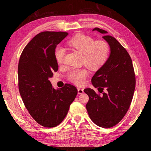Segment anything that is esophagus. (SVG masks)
I'll return each mask as SVG.
<instances>
[{"label": "esophagus", "mask_w": 151, "mask_h": 151, "mask_svg": "<svg viewBox=\"0 0 151 151\" xmlns=\"http://www.w3.org/2000/svg\"><path fill=\"white\" fill-rule=\"evenodd\" d=\"M77 92H78V94H82L84 93V89L81 88H77Z\"/></svg>", "instance_id": "obj_1"}]
</instances>
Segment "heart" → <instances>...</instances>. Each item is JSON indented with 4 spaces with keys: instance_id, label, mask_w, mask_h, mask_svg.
Segmentation results:
<instances>
[{
    "instance_id": "heart-1",
    "label": "heart",
    "mask_w": 151,
    "mask_h": 151,
    "mask_svg": "<svg viewBox=\"0 0 151 151\" xmlns=\"http://www.w3.org/2000/svg\"><path fill=\"white\" fill-rule=\"evenodd\" d=\"M68 46L83 53V62L92 70H98L108 60L109 55L108 44L104 41H96L93 38L83 34H77L68 40ZM65 53L64 48L58 46L55 49V57L58 63L63 62ZM88 75L85 68L72 70L68 78L77 85L84 83V79Z\"/></svg>"
}]
</instances>
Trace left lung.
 <instances>
[{"mask_svg": "<svg viewBox=\"0 0 151 151\" xmlns=\"http://www.w3.org/2000/svg\"><path fill=\"white\" fill-rule=\"evenodd\" d=\"M93 31L104 35L103 38L108 43L110 53L91 79L93 86L102 95L91 88L85 89L84 93L89 98L86 107L96 125L110 128L122 120L130 107L135 88V73L125 48L115 38L107 35V31L98 28Z\"/></svg>", "mask_w": 151, "mask_h": 151, "instance_id": "8db88e82", "label": "left lung"}]
</instances>
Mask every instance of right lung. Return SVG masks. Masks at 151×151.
Listing matches in <instances>:
<instances>
[{"label": "right lung", "instance_id": "right-lung-1", "mask_svg": "<svg viewBox=\"0 0 151 151\" xmlns=\"http://www.w3.org/2000/svg\"><path fill=\"white\" fill-rule=\"evenodd\" d=\"M66 32L44 31L32 39L22 51L18 64L19 90L26 109L40 125L52 128L64 119L77 94L66 84L55 89L48 80L58 69L55 49Z\"/></svg>", "mask_w": 151, "mask_h": 151}]
</instances>
